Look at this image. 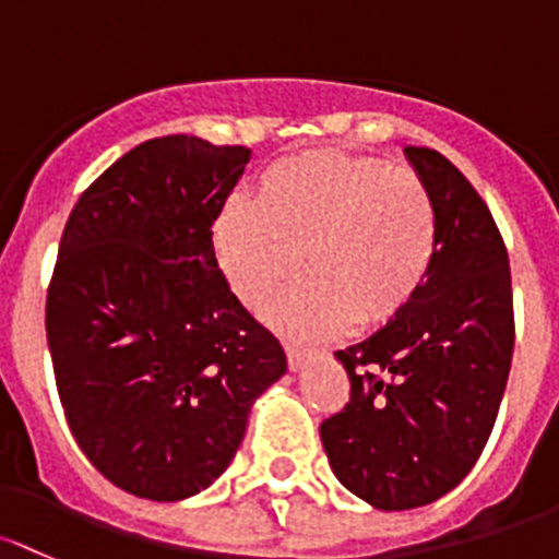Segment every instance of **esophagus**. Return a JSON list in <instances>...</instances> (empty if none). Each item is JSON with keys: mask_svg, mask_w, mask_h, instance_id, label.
Wrapping results in <instances>:
<instances>
[{"mask_svg": "<svg viewBox=\"0 0 559 559\" xmlns=\"http://www.w3.org/2000/svg\"><path fill=\"white\" fill-rule=\"evenodd\" d=\"M310 356V350L297 348V345H286V361H289L292 369H299L305 364V358Z\"/></svg>", "mask_w": 559, "mask_h": 559, "instance_id": "34e87169", "label": "esophagus"}]
</instances>
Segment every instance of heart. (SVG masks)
<instances>
[{
	"label": "heart",
	"mask_w": 559,
	"mask_h": 559,
	"mask_svg": "<svg viewBox=\"0 0 559 559\" xmlns=\"http://www.w3.org/2000/svg\"><path fill=\"white\" fill-rule=\"evenodd\" d=\"M214 251L249 308L305 278L267 308L275 326L316 340L354 321L372 329L418 297L437 257V209L426 181L372 155L299 152L264 168L254 203L230 201L214 222Z\"/></svg>",
	"instance_id": "b5f03b06"
}]
</instances>
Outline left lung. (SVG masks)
Returning a JSON list of instances; mask_svg holds the SVG:
<instances>
[{"instance_id":"obj_1","label":"left lung","mask_w":559,"mask_h":559,"mask_svg":"<svg viewBox=\"0 0 559 559\" xmlns=\"http://www.w3.org/2000/svg\"><path fill=\"white\" fill-rule=\"evenodd\" d=\"M437 209V257L404 313L337 350L350 402L321 423L329 466L385 512L418 509L479 461L514 354L509 251L490 209L444 155L404 146Z\"/></svg>"}]
</instances>
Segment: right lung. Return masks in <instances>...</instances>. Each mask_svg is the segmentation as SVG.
Segmentation results:
<instances>
[{
  "label": "right lung",
  "instance_id": "right-lung-1",
  "mask_svg": "<svg viewBox=\"0 0 559 559\" xmlns=\"http://www.w3.org/2000/svg\"><path fill=\"white\" fill-rule=\"evenodd\" d=\"M249 157L185 133L150 139L82 192L63 227L45 308L58 396L87 461L131 496L205 490L286 372L211 240Z\"/></svg>",
  "mask_w": 559,
  "mask_h": 559
}]
</instances>
